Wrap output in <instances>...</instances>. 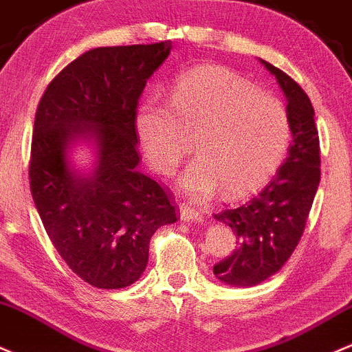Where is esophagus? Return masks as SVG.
Returning a JSON list of instances; mask_svg holds the SVG:
<instances>
[{"instance_id": "obj_1", "label": "esophagus", "mask_w": 352, "mask_h": 352, "mask_svg": "<svg viewBox=\"0 0 352 352\" xmlns=\"http://www.w3.org/2000/svg\"><path fill=\"white\" fill-rule=\"evenodd\" d=\"M179 218L184 223H203V212L197 209L188 206V204H181L179 206Z\"/></svg>"}]
</instances>
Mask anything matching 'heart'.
<instances>
[{
	"label": "heart",
	"instance_id": "1",
	"mask_svg": "<svg viewBox=\"0 0 352 352\" xmlns=\"http://www.w3.org/2000/svg\"><path fill=\"white\" fill-rule=\"evenodd\" d=\"M136 133L146 160L169 176L191 149L197 156L181 177L196 199L223 188L241 197L261 188L281 166L291 143L289 114L279 100L232 71L203 66L177 78L171 102L148 100L138 108Z\"/></svg>",
	"mask_w": 352,
	"mask_h": 352
}]
</instances>
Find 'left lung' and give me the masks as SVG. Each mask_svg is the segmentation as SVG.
Segmentation results:
<instances>
[{"label":"left lung","instance_id":"obj_1","mask_svg":"<svg viewBox=\"0 0 352 352\" xmlns=\"http://www.w3.org/2000/svg\"><path fill=\"white\" fill-rule=\"evenodd\" d=\"M284 93L291 121L287 157L258 196L234 209H224L214 219L238 236V246L212 267L221 283L251 287L276 274L301 239L321 179L319 136L314 108L301 86L286 73L259 59Z\"/></svg>","mask_w":352,"mask_h":352}]
</instances>
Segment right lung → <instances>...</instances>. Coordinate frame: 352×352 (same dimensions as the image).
I'll return each mask as SVG.
<instances>
[{"label":"right lung","mask_w":352,"mask_h":352,"mask_svg":"<svg viewBox=\"0 0 352 352\" xmlns=\"http://www.w3.org/2000/svg\"><path fill=\"white\" fill-rule=\"evenodd\" d=\"M171 41L86 51L50 82L31 143L30 184L39 218L69 270L100 289L141 278L149 239L176 223L171 196L140 171L138 100L171 53ZM94 148L76 170L70 149Z\"/></svg>","instance_id":"1"}]
</instances>
